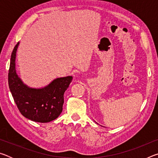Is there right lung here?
Listing matches in <instances>:
<instances>
[{"label": "right lung", "mask_w": 158, "mask_h": 158, "mask_svg": "<svg viewBox=\"0 0 158 158\" xmlns=\"http://www.w3.org/2000/svg\"><path fill=\"white\" fill-rule=\"evenodd\" d=\"M19 42L16 44L10 58L8 84L15 102L23 116L31 121L48 123L60 116L63 111L64 93L73 77L68 76L53 79L40 89L29 87L16 71V53Z\"/></svg>", "instance_id": "add662e5"}]
</instances>
